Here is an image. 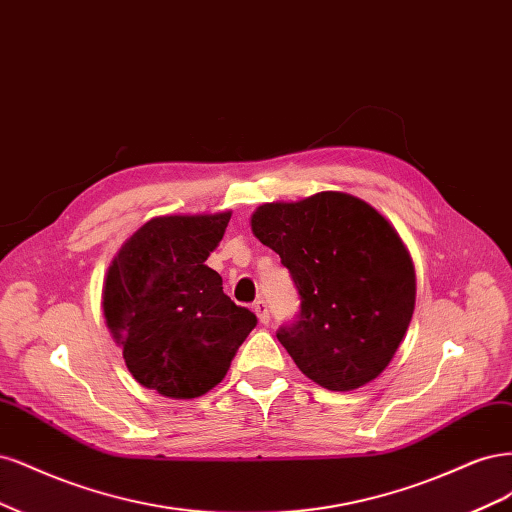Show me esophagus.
Masks as SVG:
<instances>
[{
	"label": "esophagus",
	"instance_id": "34e87169",
	"mask_svg": "<svg viewBox=\"0 0 512 512\" xmlns=\"http://www.w3.org/2000/svg\"><path fill=\"white\" fill-rule=\"evenodd\" d=\"M253 310H255V315L259 317V323H263V325L270 323V308H268L266 300H257L253 304Z\"/></svg>",
	"mask_w": 512,
	"mask_h": 512
}]
</instances>
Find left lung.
Instances as JSON below:
<instances>
[{
    "mask_svg": "<svg viewBox=\"0 0 512 512\" xmlns=\"http://www.w3.org/2000/svg\"><path fill=\"white\" fill-rule=\"evenodd\" d=\"M251 227L300 295L298 317L276 332L295 366L329 391L374 381L415 310V268L395 229L338 191L263 204Z\"/></svg>",
    "mask_w": 512,
    "mask_h": 512,
    "instance_id": "8db88e82",
    "label": "left lung"
}]
</instances>
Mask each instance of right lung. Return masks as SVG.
<instances>
[{"label": "right lung", "mask_w": 512, "mask_h": 512, "mask_svg": "<svg viewBox=\"0 0 512 512\" xmlns=\"http://www.w3.org/2000/svg\"><path fill=\"white\" fill-rule=\"evenodd\" d=\"M232 212L174 214L144 223L114 257L104 285V315L136 381L189 400L219 385L255 312L223 293L206 266Z\"/></svg>", "instance_id": "1"}]
</instances>
